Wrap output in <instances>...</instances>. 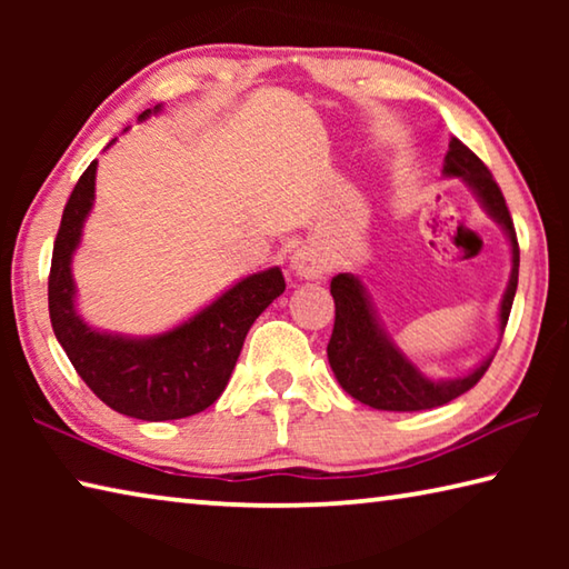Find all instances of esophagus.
Returning <instances> with one entry per match:
<instances>
[{"instance_id": "obj_1", "label": "esophagus", "mask_w": 569, "mask_h": 569, "mask_svg": "<svg viewBox=\"0 0 569 569\" xmlns=\"http://www.w3.org/2000/svg\"><path fill=\"white\" fill-rule=\"evenodd\" d=\"M291 271L306 281H316L326 273V258L316 246H301L291 256Z\"/></svg>"}]
</instances>
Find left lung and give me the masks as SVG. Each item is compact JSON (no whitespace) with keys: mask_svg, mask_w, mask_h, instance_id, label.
Here are the masks:
<instances>
[{"mask_svg":"<svg viewBox=\"0 0 569 569\" xmlns=\"http://www.w3.org/2000/svg\"><path fill=\"white\" fill-rule=\"evenodd\" d=\"M441 172H445V178H459L475 192L479 206L505 230L509 248H512V273H509V283L502 301H499V336H502L509 311H512L519 276V246L505 196L485 162L457 138L449 140V152L445 156V170ZM331 296L336 303V321L326 353H329L331 371L336 381L341 383V389L351 393L356 401L366 403V407L381 411H421L445 407V403L461 397L485 377L497 353H489L465 377L429 379L391 341L359 276H333Z\"/></svg>","mask_w":569,"mask_h":569,"instance_id":"obj_1","label":"left lung"}]
</instances>
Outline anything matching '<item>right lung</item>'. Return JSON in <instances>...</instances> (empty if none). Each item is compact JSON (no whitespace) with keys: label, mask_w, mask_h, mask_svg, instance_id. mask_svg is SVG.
<instances>
[{"label":"right lung","mask_w":569,"mask_h":569,"mask_svg":"<svg viewBox=\"0 0 569 569\" xmlns=\"http://www.w3.org/2000/svg\"><path fill=\"white\" fill-rule=\"evenodd\" d=\"M158 112L160 104L142 112L140 120ZM94 176L98 160L77 180L54 240L50 319L57 341L94 397L110 409L142 421L192 417L223 393L250 326L286 291L281 268L240 278L170 331L122 336L92 329L77 313L72 258L94 203Z\"/></svg>","instance_id":"1"}]
</instances>
